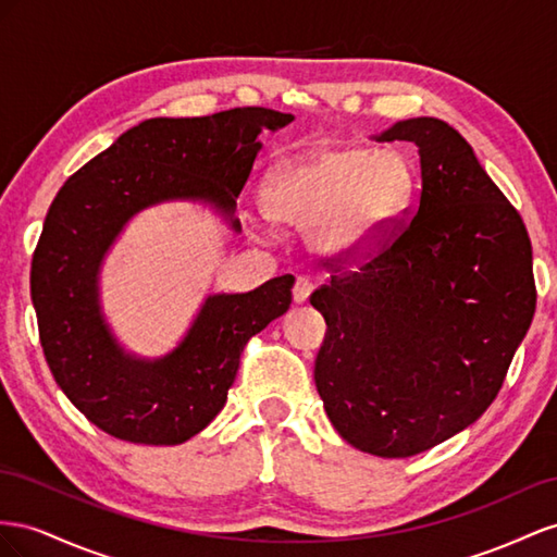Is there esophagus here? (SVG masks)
<instances>
[{
    "mask_svg": "<svg viewBox=\"0 0 557 557\" xmlns=\"http://www.w3.org/2000/svg\"><path fill=\"white\" fill-rule=\"evenodd\" d=\"M312 280L310 277H306V275H300V277H296V282H294V300L296 304H306L308 300V296L312 294Z\"/></svg>",
    "mask_w": 557,
    "mask_h": 557,
    "instance_id": "34e87169",
    "label": "esophagus"
}]
</instances>
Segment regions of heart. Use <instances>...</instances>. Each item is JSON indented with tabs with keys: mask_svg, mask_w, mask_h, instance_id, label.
Here are the masks:
<instances>
[{
	"mask_svg": "<svg viewBox=\"0 0 557 557\" xmlns=\"http://www.w3.org/2000/svg\"><path fill=\"white\" fill-rule=\"evenodd\" d=\"M412 194L399 153L329 147L268 172L265 214L282 226L312 231V245L333 261L355 263L377 249Z\"/></svg>",
	"mask_w": 557,
	"mask_h": 557,
	"instance_id": "1",
	"label": "heart"
}]
</instances>
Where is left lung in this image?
<instances>
[{
    "label": "left lung",
    "instance_id": "left-lung-1",
    "mask_svg": "<svg viewBox=\"0 0 557 557\" xmlns=\"http://www.w3.org/2000/svg\"><path fill=\"white\" fill-rule=\"evenodd\" d=\"M375 139L418 147L422 188L377 253L310 296L326 322L314 385L349 446L412 457L499 394L536 308L532 245L453 125L408 119Z\"/></svg>",
    "mask_w": 557,
    "mask_h": 557
}]
</instances>
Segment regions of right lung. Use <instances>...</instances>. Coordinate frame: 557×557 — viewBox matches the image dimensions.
I'll use <instances>...</instances> for the list:
<instances>
[{
    "mask_svg": "<svg viewBox=\"0 0 557 557\" xmlns=\"http://www.w3.org/2000/svg\"><path fill=\"white\" fill-rule=\"evenodd\" d=\"M292 121L265 107L141 121L58 190L29 294L58 387L109 436L177 446L202 432L226 404L247 341L289 310L294 280L208 296L170 355L141 359L116 343L100 312L104 253L137 212L165 200L210 202L240 231L235 198L261 149L257 137Z\"/></svg>",
    "mask_w": 557,
    "mask_h": 557,
    "instance_id": "right-lung-1",
    "label": "right lung"
}]
</instances>
